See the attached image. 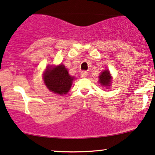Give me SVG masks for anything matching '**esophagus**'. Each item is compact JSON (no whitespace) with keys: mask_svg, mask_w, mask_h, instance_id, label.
<instances>
[{"mask_svg":"<svg viewBox=\"0 0 155 155\" xmlns=\"http://www.w3.org/2000/svg\"><path fill=\"white\" fill-rule=\"evenodd\" d=\"M81 75L82 77H87V75H88L87 71H81Z\"/></svg>","mask_w":155,"mask_h":155,"instance_id":"34e87169","label":"esophagus"}]
</instances>
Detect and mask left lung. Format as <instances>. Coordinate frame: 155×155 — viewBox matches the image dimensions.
<instances>
[{
	"label": "left lung",
	"instance_id": "left-lung-1",
	"mask_svg": "<svg viewBox=\"0 0 155 155\" xmlns=\"http://www.w3.org/2000/svg\"><path fill=\"white\" fill-rule=\"evenodd\" d=\"M99 82L102 87H110L112 77H111V74L109 70H104V71L101 72V74L99 76Z\"/></svg>",
	"mask_w": 155,
	"mask_h": 155
}]
</instances>
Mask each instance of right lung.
<instances>
[{"instance_id":"1","label":"right lung","mask_w":155,"mask_h":155,"mask_svg":"<svg viewBox=\"0 0 155 155\" xmlns=\"http://www.w3.org/2000/svg\"><path fill=\"white\" fill-rule=\"evenodd\" d=\"M45 85L48 90L63 95L69 91L74 79V76L68 74L67 68L64 64L58 66H48L43 74Z\"/></svg>"}]
</instances>
